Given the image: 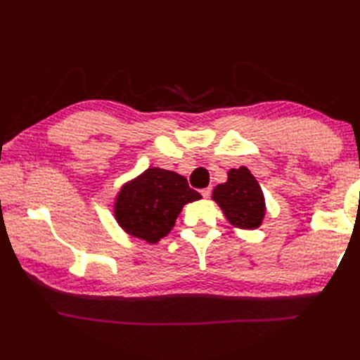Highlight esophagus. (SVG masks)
Returning <instances> with one entry per match:
<instances>
[{"label":"esophagus","instance_id":"1","mask_svg":"<svg viewBox=\"0 0 360 360\" xmlns=\"http://www.w3.org/2000/svg\"><path fill=\"white\" fill-rule=\"evenodd\" d=\"M210 193H212V188H210V187H207V188H202V190H201V195H202L204 198H209V196H210Z\"/></svg>","mask_w":360,"mask_h":360}]
</instances>
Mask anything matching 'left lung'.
<instances>
[{"label": "left lung", "instance_id": "left-lung-1", "mask_svg": "<svg viewBox=\"0 0 360 360\" xmlns=\"http://www.w3.org/2000/svg\"><path fill=\"white\" fill-rule=\"evenodd\" d=\"M212 200L233 227L254 231L263 223L266 213L263 190L246 167L231 168L224 184L213 188Z\"/></svg>", "mask_w": 360, "mask_h": 360}]
</instances>
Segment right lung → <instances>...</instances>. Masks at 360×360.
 <instances>
[{
	"label": "right lung",
	"instance_id": "obj_1",
	"mask_svg": "<svg viewBox=\"0 0 360 360\" xmlns=\"http://www.w3.org/2000/svg\"><path fill=\"white\" fill-rule=\"evenodd\" d=\"M198 200L184 176L151 167L120 187L114 218L129 236L155 244L170 233L182 207Z\"/></svg>",
	"mask_w": 360,
	"mask_h": 360
}]
</instances>
